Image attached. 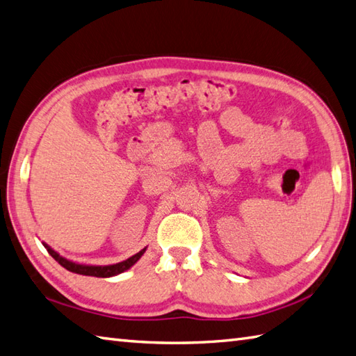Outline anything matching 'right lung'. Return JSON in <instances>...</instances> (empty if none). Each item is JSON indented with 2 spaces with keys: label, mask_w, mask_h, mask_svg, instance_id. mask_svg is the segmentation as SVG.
I'll return each mask as SVG.
<instances>
[{
  "label": "right lung",
  "mask_w": 356,
  "mask_h": 356,
  "mask_svg": "<svg viewBox=\"0 0 356 356\" xmlns=\"http://www.w3.org/2000/svg\"><path fill=\"white\" fill-rule=\"evenodd\" d=\"M44 247L47 249V252L53 256V258L60 264L63 268H66L68 271L72 273H77V275H83V276H95V277H112V276H117L121 275L126 270H129L130 267H134L135 264L140 259V256H143L147 250V247H144L143 250L138 252L136 254L130 256L129 259L118 262V264H112V266H86V264H79V262H74L63 258L59 253H57L54 249H51L47 243H42Z\"/></svg>",
  "instance_id": "right-lung-1"
}]
</instances>
